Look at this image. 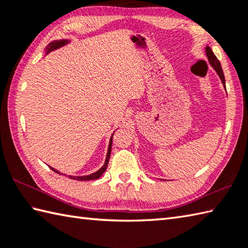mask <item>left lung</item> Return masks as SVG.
Masks as SVG:
<instances>
[{
	"label": "left lung",
	"instance_id": "8db88e82",
	"mask_svg": "<svg viewBox=\"0 0 248 248\" xmlns=\"http://www.w3.org/2000/svg\"><path fill=\"white\" fill-rule=\"evenodd\" d=\"M205 51H206V56H207V59H208L209 63H211V66L214 68L215 71L217 72L218 77L220 78V80L222 82L223 87L226 88V80H225V76H223V71H222V68H221L220 62H219V60L217 59L216 56H215L212 48L209 47V46H206V48H205Z\"/></svg>",
	"mask_w": 248,
	"mask_h": 248
}]
</instances>
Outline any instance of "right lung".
Wrapping results in <instances>:
<instances>
[{
  "mask_svg": "<svg viewBox=\"0 0 248 248\" xmlns=\"http://www.w3.org/2000/svg\"><path fill=\"white\" fill-rule=\"evenodd\" d=\"M70 40L68 39H62V40H56V41H53L50 42V43L46 46L45 47V55H47L48 53H50V51H53L55 49H58L60 47H62V46L67 45L70 43ZM115 132V130H114ZM114 134V133H113ZM113 134L111 135L110 137V141H109V147H108V151H107V155H106V161L104 163V165H102L99 170H98L97 171L93 172V174H90V175H84V176H69V178L71 179H74V180H78V181H83V180H94V179H98L99 177H101V175L104 174L105 170H107V167H108V163H109V160H110V155H111V147H112V138H113ZM50 167V166H49ZM51 170H53L54 171L58 172V174H60V171H58L57 170H55V168L50 167Z\"/></svg>",
  "mask_w": 248,
  "mask_h": 248,
  "instance_id": "1",
  "label": "right lung"
}]
</instances>
